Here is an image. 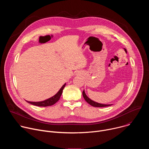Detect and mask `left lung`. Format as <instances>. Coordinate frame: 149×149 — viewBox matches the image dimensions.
<instances>
[{
	"instance_id": "1",
	"label": "left lung",
	"mask_w": 149,
	"mask_h": 149,
	"mask_svg": "<svg viewBox=\"0 0 149 149\" xmlns=\"http://www.w3.org/2000/svg\"><path fill=\"white\" fill-rule=\"evenodd\" d=\"M82 95L86 100L89 104H90L91 106H93V107H108V106H110L112 104H100L97 102H95L94 101H93L92 100H91L90 98H88L87 95L86 94V93H85L84 90L82 92Z\"/></svg>"
}]
</instances>
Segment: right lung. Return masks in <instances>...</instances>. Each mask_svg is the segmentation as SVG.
Instances as JSON below:
<instances>
[{
  "instance_id": "obj_1",
  "label": "right lung",
  "mask_w": 149,
  "mask_h": 149,
  "mask_svg": "<svg viewBox=\"0 0 149 149\" xmlns=\"http://www.w3.org/2000/svg\"><path fill=\"white\" fill-rule=\"evenodd\" d=\"M66 84H64L62 86V87L61 88V89L58 91V92L54 95V96H52V97L45 100L44 101H39V102H32V101H26L28 103H30L32 105H36V106H39V107H47V106H51L54 105V104H55L60 98L61 95L62 93V91L64 88Z\"/></svg>"
}]
</instances>
